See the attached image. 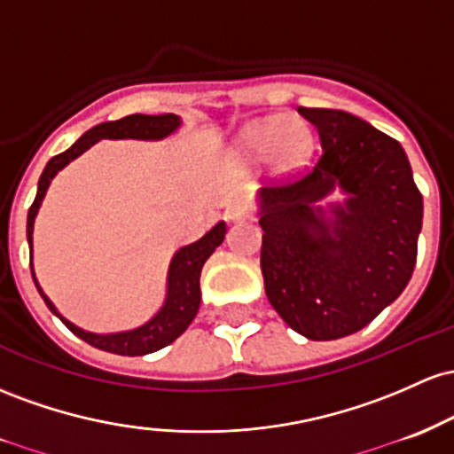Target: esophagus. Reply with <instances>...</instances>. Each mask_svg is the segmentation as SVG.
I'll list each match as a JSON object with an SVG mask.
<instances>
[{
    "mask_svg": "<svg viewBox=\"0 0 454 454\" xmlns=\"http://www.w3.org/2000/svg\"><path fill=\"white\" fill-rule=\"evenodd\" d=\"M225 216H227V221H231V223L248 221V218H251V207H248L244 201H238V203H233V206L227 207Z\"/></svg>",
    "mask_w": 454,
    "mask_h": 454,
    "instance_id": "34e87169",
    "label": "esophagus"
}]
</instances>
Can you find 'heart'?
Instances as JSON below:
<instances>
[{
    "label": "heart",
    "instance_id": "obj_1",
    "mask_svg": "<svg viewBox=\"0 0 454 454\" xmlns=\"http://www.w3.org/2000/svg\"><path fill=\"white\" fill-rule=\"evenodd\" d=\"M317 137L313 126L300 115H278L254 121L242 130L238 154L248 162L270 160L274 171L292 173L313 159Z\"/></svg>",
    "mask_w": 454,
    "mask_h": 454
}]
</instances>
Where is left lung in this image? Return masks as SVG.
<instances>
[{
    "instance_id": "obj_1",
    "label": "left lung",
    "mask_w": 454,
    "mask_h": 454,
    "mask_svg": "<svg viewBox=\"0 0 454 454\" xmlns=\"http://www.w3.org/2000/svg\"><path fill=\"white\" fill-rule=\"evenodd\" d=\"M322 156L304 176L259 191L266 295L310 340L358 333L399 298L419 253L422 195L399 141L337 109L298 106ZM339 185L348 200L317 201Z\"/></svg>"
}]
</instances>
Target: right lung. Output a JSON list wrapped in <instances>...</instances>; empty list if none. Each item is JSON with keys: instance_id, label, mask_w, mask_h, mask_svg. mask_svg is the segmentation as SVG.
<instances>
[{"instance_id": "1", "label": "right lung", "mask_w": 454, "mask_h": 454, "mask_svg": "<svg viewBox=\"0 0 454 454\" xmlns=\"http://www.w3.org/2000/svg\"><path fill=\"white\" fill-rule=\"evenodd\" d=\"M180 126V117L173 114L165 115H126L121 120L115 121H103V124L94 126V129L85 132L83 137H79V141H74L68 150L62 152V154L53 156L44 167L43 176L38 180V192H35V200L27 212V242L29 251H32V233H34V221L35 214L40 210V203H43L44 195H47V188L51 184L58 171H62L70 160H74L76 156L83 154L85 150H90L96 141L100 139H165L171 132L177 130ZM227 227L225 223H216L206 236L200 238L197 242L188 244V247H182L180 251L173 254L169 263V274H167V295L165 304H162L159 313L145 322L144 325L135 330H126V333H115V334H94L85 333V330L76 328L74 324H70L68 319L62 317L58 313V309L53 307V302L44 295L43 289H40L38 281H35V274L32 268V277L35 287H38L40 295H43L44 304H47L49 310L53 315H58L59 319L66 324V328L70 333L76 334L79 339H83L85 343H90L91 348H98L105 351H111V354L120 356H145L152 354V351H159L167 345L173 343L182 333L191 325L192 319H195L197 310H200L201 304V289H200V277L201 268L206 263V259L216 251V247H221L223 240H225ZM32 266V263H29Z\"/></svg>"}]
</instances>
